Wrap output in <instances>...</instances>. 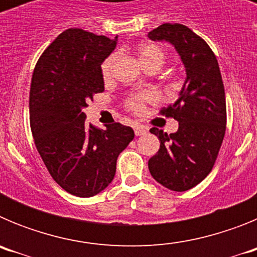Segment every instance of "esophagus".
Listing matches in <instances>:
<instances>
[{"label": "esophagus", "mask_w": 257, "mask_h": 257, "mask_svg": "<svg viewBox=\"0 0 257 257\" xmlns=\"http://www.w3.org/2000/svg\"><path fill=\"white\" fill-rule=\"evenodd\" d=\"M134 131H135V135L136 136H143L147 134V128L143 126H136L135 128H134Z\"/></svg>", "instance_id": "esophagus-1"}]
</instances>
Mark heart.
<instances>
[{
    "label": "heart",
    "instance_id": "obj_1",
    "mask_svg": "<svg viewBox=\"0 0 257 257\" xmlns=\"http://www.w3.org/2000/svg\"><path fill=\"white\" fill-rule=\"evenodd\" d=\"M138 58H139L140 63L144 68L149 67H158L163 64L165 61V52L160 49L156 45L152 44H145L138 49ZM115 60H117V55L113 54V55L108 56V58L104 60L103 65H101V73H103L104 79H109L112 77L113 67L115 64ZM154 100V95L152 92H140V94L131 95L128 99H127V106L134 110L136 113H140L144 110V104L148 103V101Z\"/></svg>",
    "mask_w": 257,
    "mask_h": 257
}]
</instances>
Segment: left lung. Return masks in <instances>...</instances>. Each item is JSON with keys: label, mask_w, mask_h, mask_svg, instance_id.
<instances>
[{"label": "left lung", "mask_w": 257, "mask_h": 257, "mask_svg": "<svg viewBox=\"0 0 257 257\" xmlns=\"http://www.w3.org/2000/svg\"><path fill=\"white\" fill-rule=\"evenodd\" d=\"M148 37L171 44L187 73L178 100L161 110L179 122L178 131L169 135L151 128L161 145L148 167L161 185L185 192L210 174L225 135V91L219 63L206 41L183 24L165 23Z\"/></svg>", "instance_id": "obj_1"}]
</instances>
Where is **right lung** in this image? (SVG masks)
Listing matches in <instances>:
<instances>
[{"label":"right lung","mask_w":257,"mask_h":257,"mask_svg":"<svg viewBox=\"0 0 257 257\" xmlns=\"http://www.w3.org/2000/svg\"><path fill=\"white\" fill-rule=\"evenodd\" d=\"M115 46L117 37L67 29L40 56L32 76L29 119L36 148L52 179L82 198L112 183L118 156L135 136L118 122L105 130L86 123L83 108L104 91L101 64Z\"/></svg>","instance_id":"1"}]
</instances>
